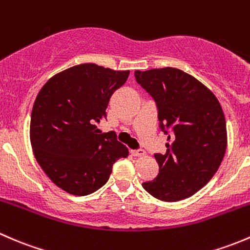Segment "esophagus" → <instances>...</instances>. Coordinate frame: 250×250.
<instances>
[{"label":"esophagus","instance_id":"34e87169","mask_svg":"<svg viewBox=\"0 0 250 250\" xmlns=\"http://www.w3.org/2000/svg\"><path fill=\"white\" fill-rule=\"evenodd\" d=\"M131 154H132L133 156H144L146 155V151H144L143 149H137V150L131 151Z\"/></svg>","mask_w":250,"mask_h":250}]
</instances>
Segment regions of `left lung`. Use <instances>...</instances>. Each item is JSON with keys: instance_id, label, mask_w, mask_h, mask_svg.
I'll return each instance as SVG.
<instances>
[{"instance_id": "1", "label": "left lung", "mask_w": 250, "mask_h": 250, "mask_svg": "<svg viewBox=\"0 0 250 250\" xmlns=\"http://www.w3.org/2000/svg\"><path fill=\"white\" fill-rule=\"evenodd\" d=\"M136 81L155 100L167 150L155 154L160 173L142 187L176 202L192 196L219 168L226 146L225 115L215 95L195 77L173 67L136 71Z\"/></svg>"}]
</instances>
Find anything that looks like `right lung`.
I'll use <instances>...</instances> for the list:
<instances>
[{"label":"right lung","mask_w":250,"mask_h":250,"mask_svg":"<svg viewBox=\"0 0 250 250\" xmlns=\"http://www.w3.org/2000/svg\"><path fill=\"white\" fill-rule=\"evenodd\" d=\"M130 71L81 63L59 72L42 86L31 112L33 155L51 182L76 196L106 184L113 164L128 156L114 132H99L113 92Z\"/></svg>","instance_id":"1"}]
</instances>
